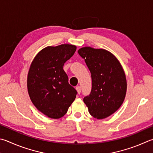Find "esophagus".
<instances>
[{"label": "esophagus", "mask_w": 153, "mask_h": 153, "mask_svg": "<svg viewBox=\"0 0 153 153\" xmlns=\"http://www.w3.org/2000/svg\"><path fill=\"white\" fill-rule=\"evenodd\" d=\"M76 89L77 91V94H79L80 93H81V87H80V86H77Z\"/></svg>", "instance_id": "esophagus-1"}]
</instances>
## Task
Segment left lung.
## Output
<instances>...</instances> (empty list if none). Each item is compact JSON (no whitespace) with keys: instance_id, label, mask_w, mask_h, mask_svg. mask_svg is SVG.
Returning a JSON list of instances; mask_svg holds the SVG:
<instances>
[{"instance_id":"obj_1","label":"left lung","mask_w":153,"mask_h":153,"mask_svg":"<svg viewBox=\"0 0 153 153\" xmlns=\"http://www.w3.org/2000/svg\"><path fill=\"white\" fill-rule=\"evenodd\" d=\"M78 53L87 65L91 77V90L84 98L94 118L104 119L112 114L123 103L126 79L120 62L110 52L85 47Z\"/></svg>"}]
</instances>
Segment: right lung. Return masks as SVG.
I'll list each match as a JSON object with an SVG mask.
<instances>
[{
  "label": "right lung",
  "mask_w": 153,
  "mask_h": 153,
  "mask_svg": "<svg viewBox=\"0 0 153 153\" xmlns=\"http://www.w3.org/2000/svg\"><path fill=\"white\" fill-rule=\"evenodd\" d=\"M76 47L69 44L48 47L36 55L27 76V88L33 104L48 117L62 118L74 101L77 91L68 82L63 65Z\"/></svg>",
  "instance_id": "add662e5"
}]
</instances>
